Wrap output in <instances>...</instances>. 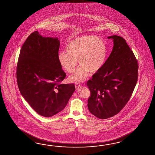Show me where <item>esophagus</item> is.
<instances>
[{"label":"esophagus","mask_w":155,"mask_h":155,"mask_svg":"<svg viewBox=\"0 0 155 155\" xmlns=\"http://www.w3.org/2000/svg\"><path fill=\"white\" fill-rule=\"evenodd\" d=\"M81 86V85L79 84V83H76V84H75V87H76V89H78L79 88H80Z\"/></svg>","instance_id":"esophagus-1"}]
</instances>
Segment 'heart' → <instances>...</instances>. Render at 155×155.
<instances>
[{"label":"heart","instance_id":"b5f03b06","mask_svg":"<svg viewBox=\"0 0 155 155\" xmlns=\"http://www.w3.org/2000/svg\"><path fill=\"white\" fill-rule=\"evenodd\" d=\"M66 50L58 54L62 68L69 73L74 72L78 61L81 65L69 79L73 82H81L86 79L89 71L94 73L102 67L105 61L107 46L101 38L84 36L68 41Z\"/></svg>","mask_w":155,"mask_h":155}]
</instances>
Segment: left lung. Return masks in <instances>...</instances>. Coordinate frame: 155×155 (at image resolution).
<instances>
[{
    "mask_svg": "<svg viewBox=\"0 0 155 155\" xmlns=\"http://www.w3.org/2000/svg\"><path fill=\"white\" fill-rule=\"evenodd\" d=\"M113 50L105 63L87 81L88 108L99 119L113 117L128 102L136 87L138 64L124 38L113 35Z\"/></svg>",
    "mask_w": 155,
    "mask_h": 155,
    "instance_id": "8db88e82",
    "label": "left lung"
}]
</instances>
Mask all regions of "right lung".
<instances>
[{"label": "right lung", "mask_w": 155, "mask_h": 155, "mask_svg": "<svg viewBox=\"0 0 155 155\" xmlns=\"http://www.w3.org/2000/svg\"><path fill=\"white\" fill-rule=\"evenodd\" d=\"M60 42L35 31L27 38L17 65L19 91L37 113L50 117L64 109L75 86L63 84L66 77L58 60Z\"/></svg>", "instance_id": "right-lung-1"}]
</instances>
